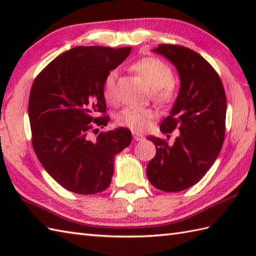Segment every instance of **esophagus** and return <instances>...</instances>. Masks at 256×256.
I'll return each instance as SVG.
<instances>
[{
	"mask_svg": "<svg viewBox=\"0 0 256 256\" xmlns=\"http://www.w3.org/2000/svg\"><path fill=\"white\" fill-rule=\"evenodd\" d=\"M133 138H134L135 140H136V142H140V140H144V136H143V134L133 132Z\"/></svg>",
	"mask_w": 256,
	"mask_h": 256,
	"instance_id": "esophagus-1",
	"label": "esophagus"
}]
</instances>
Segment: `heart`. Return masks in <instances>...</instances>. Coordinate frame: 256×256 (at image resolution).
Here are the masks:
<instances>
[{
  "instance_id": "1",
  "label": "heart",
  "mask_w": 256,
  "mask_h": 256,
  "mask_svg": "<svg viewBox=\"0 0 256 256\" xmlns=\"http://www.w3.org/2000/svg\"><path fill=\"white\" fill-rule=\"evenodd\" d=\"M131 69L142 78L150 89V98L160 106H168L178 96V86L172 78V69L158 57H144L134 62ZM116 70H110L103 79L102 94L104 99L114 103L116 101ZM155 112L148 108L126 106L118 114L116 122L121 126L144 131L148 128Z\"/></svg>"
}]
</instances>
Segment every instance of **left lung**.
Instances as JSON below:
<instances>
[{"label": "left lung", "instance_id": "left-lung-1", "mask_svg": "<svg viewBox=\"0 0 256 256\" xmlns=\"http://www.w3.org/2000/svg\"><path fill=\"white\" fill-rule=\"evenodd\" d=\"M154 52L175 64L182 81L160 131L180 133L172 145L165 138H148L156 146V155L146 172L157 189L177 192L201 180L218 157L224 142L226 98L218 72L198 52L172 44H160Z\"/></svg>", "mask_w": 256, "mask_h": 256}]
</instances>
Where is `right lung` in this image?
<instances>
[{
	"mask_svg": "<svg viewBox=\"0 0 256 256\" xmlns=\"http://www.w3.org/2000/svg\"><path fill=\"white\" fill-rule=\"evenodd\" d=\"M131 47L78 46L54 59L32 84V144L46 172L64 189L94 194L111 184L114 157L131 144V131L100 132L110 121L102 84Z\"/></svg>",
	"mask_w": 256,
	"mask_h": 256,
	"instance_id": "obj_1",
	"label": "right lung"
}]
</instances>
